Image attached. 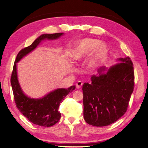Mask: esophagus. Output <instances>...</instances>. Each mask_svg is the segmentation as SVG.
<instances>
[{"instance_id":"esophagus-1","label":"esophagus","mask_w":148,"mask_h":148,"mask_svg":"<svg viewBox=\"0 0 148 148\" xmlns=\"http://www.w3.org/2000/svg\"><path fill=\"white\" fill-rule=\"evenodd\" d=\"M82 85H83V83L81 81H78L77 83H76V87H77V89H79L81 88Z\"/></svg>"}]
</instances>
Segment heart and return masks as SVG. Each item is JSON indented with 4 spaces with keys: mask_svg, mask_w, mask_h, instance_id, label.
<instances>
[{
    "mask_svg": "<svg viewBox=\"0 0 148 148\" xmlns=\"http://www.w3.org/2000/svg\"><path fill=\"white\" fill-rule=\"evenodd\" d=\"M107 52V46L99 40L84 38L77 42L71 52V56L75 60H80L91 54L89 62L90 68H95Z\"/></svg>",
    "mask_w": 148,
    "mask_h": 148,
    "instance_id": "1",
    "label": "heart"
}]
</instances>
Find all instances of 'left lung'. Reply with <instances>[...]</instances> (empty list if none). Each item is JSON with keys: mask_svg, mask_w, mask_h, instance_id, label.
<instances>
[{"mask_svg": "<svg viewBox=\"0 0 148 148\" xmlns=\"http://www.w3.org/2000/svg\"><path fill=\"white\" fill-rule=\"evenodd\" d=\"M118 60L108 69L101 67L91 83L83 85L84 119L92 126H107L127 112L135 84L133 64L129 57Z\"/></svg>", "mask_w": 148, "mask_h": 148, "instance_id": "left-lung-1", "label": "left lung"}]
</instances>
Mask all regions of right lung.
Returning <instances> with one entry per match:
<instances>
[{
  "instance_id": "add662e5",
  "label": "right lung",
  "mask_w": 148,
  "mask_h": 148,
  "mask_svg": "<svg viewBox=\"0 0 148 148\" xmlns=\"http://www.w3.org/2000/svg\"><path fill=\"white\" fill-rule=\"evenodd\" d=\"M63 34V33H59L41 35L32 44L21 49L18 52L13 65L10 83L16 106L29 121L39 126L49 127L59 122L61 117V114L58 111L60 104L66 95L74 90L75 86H71L67 89H57L40 99L30 98L21 90L18 79L16 63L36 48L43 40L56 39Z\"/></svg>"
}]
</instances>
